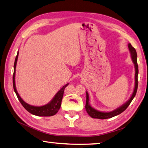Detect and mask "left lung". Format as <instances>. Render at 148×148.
<instances>
[{
	"instance_id": "1",
	"label": "left lung",
	"mask_w": 148,
	"mask_h": 148,
	"mask_svg": "<svg viewBox=\"0 0 148 148\" xmlns=\"http://www.w3.org/2000/svg\"><path fill=\"white\" fill-rule=\"evenodd\" d=\"M128 48L129 50H130V52L131 53V58H132V61L135 65V88H134L133 92L131 95V98L130 100H129L127 102L122 105V106H120L119 108L116 109L114 110V111H111V112H101L99 111L94 109L93 107L90 106L89 104V97H88V94L87 92H86L87 94V98H86V105H85V109L87 111V113L90 117L93 118V119H110V118L114 117L116 115H119L120 113H122L127 108V107L130 106L131 102L132 101L133 99L135 98L136 95V91H137V88H138V66L137 64V53H136V50L135 48H133L130 43L128 45Z\"/></svg>"
}]
</instances>
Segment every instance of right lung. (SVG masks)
I'll list each match as a JSON object with an SVG mask.
<instances>
[{
	"label": "right lung",
	"instance_id": "1",
	"mask_svg": "<svg viewBox=\"0 0 148 148\" xmlns=\"http://www.w3.org/2000/svg\"><path fill=\"white\" fill-rule=\"evenodd\" d=\"M18 52H17V56L15 58V63H14V71H13V89H14L15 92L17 95L18 100L21 102V103L23 105V106L25 107V109L26 111L30 112L31 114L36 115V116H51L53 115L56 114L60 110L61 105V101H62L64 90L66 87L68 85L69 83H67L65 85L61 88V89L56 93L54 97L51 100L49 103L45 105V106L37 107V106H33L31 105H29L26 103V102L24 101L21 96L17 92V90L16 89L15 87V69H16V65H17V61L18 59Z\"/></svg>",
	"mask_w": 148,
	"mask_h": 148
}]
</instances>
